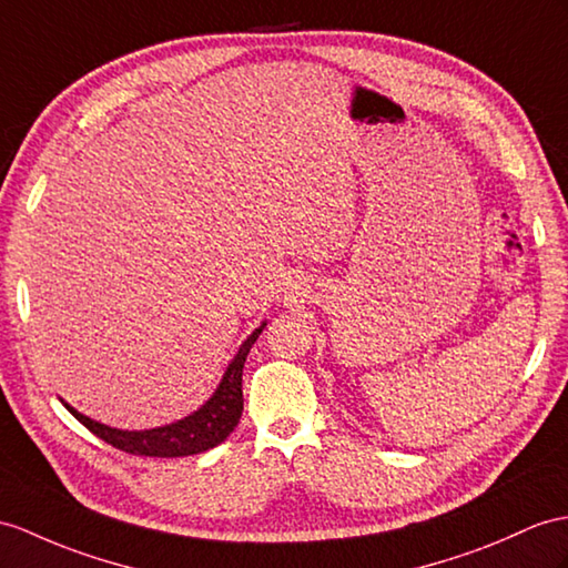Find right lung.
<instances>
[{"label":"right lung","instance_id":"right-lung-1","mask_svg":"<svg viewBox=\"0 0 568 568\" xmlns=\"http://www.w3.org/2000/svg\"><path fill=\"white\" fill-rule=\"evenodd\" d=\"M265 329L262 323L251 337L243 342L236 358L229 364L224 373V381L212 395L210 403L197 409L190 417L180 419L169 426L149 428V432H120V428H110L105 424L93 422L84 414H79L74 407L64 405L74 417L84 424L91 434L103 438L118 450L132 453V455H149V458H183V455H197L219 446L233 428H236L241 414H243V364L247 352L253 349L260 332Z\"/></svg>","mask_w":568,"mask_h":568}]
</instances>
